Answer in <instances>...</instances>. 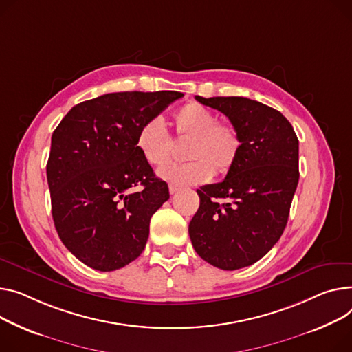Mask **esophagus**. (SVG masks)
I'll use <instances>...</instances> for the list:
<instances>
[{"instance_id": "obj_1", "label": "esophagus", "mask_w": 352, "mask_h": 352, "mask_svg": "<svg viewBox=\"0 0 352 352\" xmlns=\"http://www.w3.org/2000/svg\"><path fill=\"white\" fill-rule=\"evenodd\" d=\"M168 190H170V194H171V195H174L175 192H178V191H179V186H178V185H174V184H170Z\"/></svg>"}]
</instances>
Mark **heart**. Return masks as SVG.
Listing matches in <instances>:
<instances>
[{
    "label": "heart",
    "instance_id": "b5f03b06",
    "mask_svg": "<svg viewBox=\"0 0 352 352\" xmlns=\"http://www.w3.org/2000/svg\"><path fill=\"white\" fill-rule=\"evenodd\" d=\"M178 138H190L184 164H170L158 170V175L175 185H197L210 177L228 174L242 151V137L238 129L218 122L217 114L197 102L177 110L173 119ZM135 147L150 166L166 164L173 154L174 142L161 117H151L138 127Z\"/></svg>",
    "mask_w": 352,
    "mask_h": 352
}]
</instances>
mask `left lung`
Listing matches in <instances>:
<instances>
[{
    "mask_svg": "<svg viewBox=\"0 0 352 352\" xmlns=\"http://www.w3.org/2000/svg\"><path fill=\"white\" fill-rule=\"evenodd\" d=\"M195 99L228 117L242 137V151L222 182L197 190L199 208L190 238L205 262L242 269L262 259L286 228L300 177L298 138L282 113L261 102Z\"/></svg>",
    "mask_w": 352,
    "mask_h": 352,
    "instance_id": "8db88e82",
    "label": "left lung"
}]
</instances>
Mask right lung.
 <instances>
[{
    "instance_id": "obj_1",
    "label": "right lung",
    "mask_w": 352,
    "mask_h": 352,
    "mask_svg": "<svg viewBox=\"0 0 352 352\" xmlns=\"http://www.w3.org/2000/svg\"><path fill=\"white\" fill-rule=\"evenodd\" d=\"M182 96L107 93L70 109L55 129L46 164L52 218L66 249L86 266L117 270L144 250L150 219L170 192L138 153L135 134Z\"/></svg>"
}]
</instances>
